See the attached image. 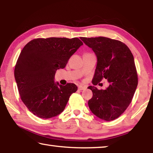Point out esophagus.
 Here are the masks:
<instances>
[{
    "instance_id": "1",
    "label": "esophagus",
    "mask_w": 153,
    "mask_h": 153,
    "mask_svg": "<svg viewBox=\"0 0 153 153\" xmlns=\"http://www.w3.org/2000/svg\"><path fill=\"white\" fill-rule=\"evenodd\" d=\"M86 87L84 86H82V85H79V86H78V89L79 90H83L84 89H86Z\"/></svg>"
}]
</instances>
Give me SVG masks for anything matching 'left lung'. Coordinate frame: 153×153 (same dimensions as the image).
Masks as SVG:
<instances>
[{
    "mask_svg": "<svg viewBox=\"0 0 153 153\" xmlns=\"http://www.w3.org/2000/svg\"><path fill=\"white\" fill-rule=\"evenodd\" d=\"M91 48L97 57L92 84L107 79L105 90L89 86L92 98L88 100L92 113L102 120L110 121L122 114L130 104L138 85V75L132 53L125 44L106 37L80 38Z\"/></svg>",
    "mask_w": 153,
    "mask_h": 153,
    "instance_id": "left-lung-1",
    "label": "left lung"
}]
</instances>
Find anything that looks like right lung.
Returning a JSON list of instances; mask_svg holds the SVG:
<instances>
[{
	"label": "right lung",
	"mask_w": 153,
	"mask_h": 153,
	"mask_svg": "<svg viewBox=\"0 0 153 153\" xmlns=\"http://www.w3.org/2000/svg\"><path fill=\"white\" fill-rule=\"evenodd\" d=\"M82 45L77 38H36L22 49L15 67V79L23 102L33 115L49 119L63 112L77 87L55 82L56 71L63 69Z\"/></svg>",
	"instance_id": "add662e5"
}]
</instances>
